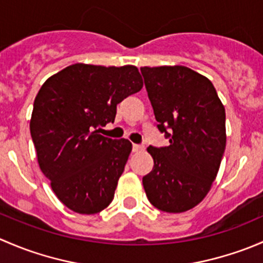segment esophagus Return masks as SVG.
<instances>
[{
  "label": "esophagus",
  "instance_id": "obj_1",
  "mask_svg": "<svg viewBox=\"0 0 263 263\" xmlns=\"http://www.w3.org/2000/svg\"><path fill=\"white\" fill-rule=\"evenodd\" d=\"M144 145H140V144H134L132 145V150L135 151V153H139V151L144 150Z\"/></svg>",
  "mask_w": 263,
  "mask_h": 263
}]
</instances>
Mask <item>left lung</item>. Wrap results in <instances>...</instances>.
<instances>
[{"label":"left lung","mask_w":263,"mask_h":263,"mask_svg":"<svg viewBox=\"0 0 263 263\" xmlns=\"http://www.w3.org/2000/svg\"><path fill=\"white\" fill-rule=\"evenodd\" d=\"M145 87L169 145L148 146L154 168L142 178L153 206L184 213L205 198L225 151V108L213 82L184 66L141 67Z\"/></svg>","instance_id":"1"}]
</instances>
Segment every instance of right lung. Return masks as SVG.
<instances>
[{
    "label": "right lung",
    "mask_w": 263,
    "mask_h": 263,
    "mask_svg": "<svg viewBox=\"0 0 263 263\" xmlns=\"http://www.w3.org/2000/svg\"><path fill=\"white\" fill-rule=\"evenodd\" d=\"M144 85L135 66L75 63L42 85L30 134L38 164L58 200L78 214H97L113 201L132 144L99 135L117 104Z\"/></svg>",
    "instance_id": "1"
}]
</instances>
